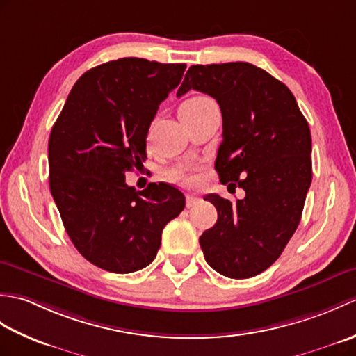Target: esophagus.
Wrapping results in <instances>:
<instances>
[{"instance_id":"obj_1","label":"esophagus","mask_w":356,"mask_h":356,"mask_svg":"<svg viewBox=\"0 0 356 356\" xmlns=\"http://www.w3.org/2000/svg\"><path fill=\"white\" fill-rule=\"evenodd\" d=\"M200 200V197L197 194H194V193H190V194H186V207L188 208H191V207H194L195 203H197Z\"/></svg>"}]
</instances>
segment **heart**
<instances>
[{"mask_svg":"<svg viewBox=\"0 0 356 356\" xmlns=\"http://www.w3.org/2000/svg\"><path fill=\"white\" fill-rule=\"evenodd\" d=\"M209 99L205 96H194V97H190V99L184 101L182 104H180L179 107V111H184V110H188V108H194V107H199V105L208 102ZM170 177L172 180H176V182H180V184H190L193 180V176L190 170L186 168H174L170 171Z\"/></svg>","mask_w":356,"mask_h":356,"instance_id":"heart-1","label":"heart"}]
</instances>
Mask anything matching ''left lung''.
<instances>
[{
  "instance_id": "1",
  "label": "left lung",
  "mask_w": 356,
  "mask_h": 356,
  "mask_svg": "<svg viewBox=\"0 0 356 356\" xmlns=\"http://www.w3.org/2000/svg\"><path fill=\"white\" fill-rule=\"evenodd\" d=\"M191 88L220 105L216 171L228 190H245L237 202L207 195L218 217L199 238L202 251L218 274L254 277L282 255L300 223L312 182L311 130L291 90L249 63L191 65L177 96Z\"/></svg>"
}]
</instances>
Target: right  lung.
<instances>
[{"instance_id":"right-lung-1","label":"right lung","mask_w":356,"mask_h":356,"mask_svg":"<svg viewBox=\"0 0 356 356\" xmlns=\"http://www.w3.org/2000/svg\"><path fill=\"white\" fill-rule=\"evenodd\" d=\"M185 64L122 58L76 81L49 139L50 191L64 228L86 260L130 274L154 260L165 225L185 208L168 184L136 191L125 172L147 159L159 105L182 81Z\"/></svg>"}]
</instances>
